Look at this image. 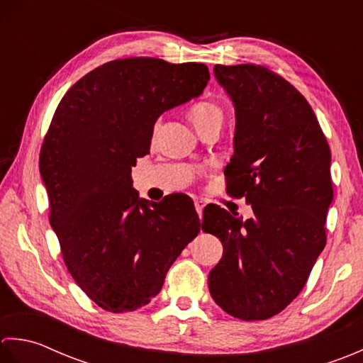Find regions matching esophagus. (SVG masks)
Here are the masks:
<instances>
[{"label":"esophagus","instance_id":"esophagus-1","mask_svg":"<svg viewBox=\"0 0 363 363\" xmlns=\"http://www.w3.org/2000/svg\"><path fill=\"white\" fill-rule=\"evenodd\" d=\"M194 206H196V211L199 213V218L202 219V214H203V206H205V202H203V201H196V202H194Z\"/></svg>","mask_w":363,"mask_h":363}]
</instances>
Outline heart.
<instances>
[{
    "label": "heart",
    "instance_id": "1",
    "mask_svg": "<svg viewBox=\"0 0 363 363\" xmlns=\"http://www.w3.org/2000/svg\"><path fill=\"white\" fill-rule=\"evenodd\" d=\"M186 117L194 125L197 133H203L211 128H220L225 119L224 108L218 101L201 100L192 103L186 111Z\"/></svg>",
    "mask_w": 363,
    "mask_h": 363
}]
</instances>
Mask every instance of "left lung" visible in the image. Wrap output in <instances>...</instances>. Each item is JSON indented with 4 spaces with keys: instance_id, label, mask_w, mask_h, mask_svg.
<instances>
[{
    "instance_id": "1",
    "label": "left lung",
    "mask_w": 363,
    "mask_h": 363,
    "mask_svg": "<svg viewBox=\"0 0 363 363\" xmlns=\"http://www.w3.org/2000/svg\"><path fill=\"white\" fill-rule=\"evenodd\" d=\"M214 75L236 113L227 194L246 197L254 218L242 220L218 205L205 208L202 230L224 246L208 288L228 315L268 320L301 293L326 246L330 149L312 106L279 73L218 64Z\"/></svg>"
}]
</instances>
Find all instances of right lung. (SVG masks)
Returning <instances> with one entry per match:
<instances>
[{"label":"right lung","mask_w":363,"mask_h":363,"mask_svg":"<svg viewBox=\"0 0 363 363\" xmlns=\"http://www.w3.org/2000/svg\"><path fill=\"white\" fill-rule=\"evenodd\" d=\"M208 79L199 62L116 59L77 81L55 111L39 158L50 224L73 280L103 310L149 304L201 232L194 205H189L188 196L139 201L131 166L150 152L158 117L201 95Z\"/></svg>","instance_id":"1"}]
</instances>
